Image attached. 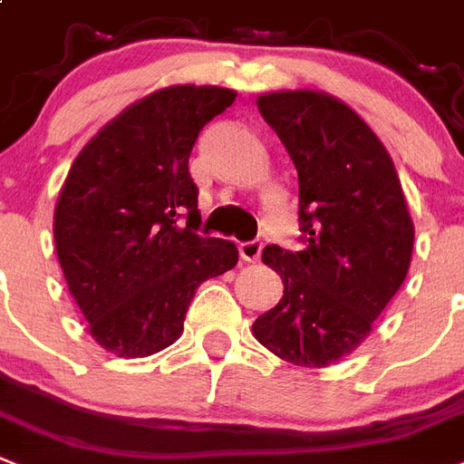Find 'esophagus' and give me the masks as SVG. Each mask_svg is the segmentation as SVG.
Wrapping results in <instances>:
<instances>
[{
	"instance_id": "34e87169",
	"label": "esophagus",
	"mask_w": 464,
	"mask_h": 464,
	"mask_svg": "<svg viewBox=\"0 0 464 464\" xmlns=\"http://www.w3.org/2000/svg\"><path fill=\"white\" fill-rule=\"evenodd\" d=\"M262 240H247V243H240L238 245V252H240V259L243 262H257L259 255H262Z\"/></svg>"
}]
</instances>
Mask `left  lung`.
<instances>
[{"label":"left lung","mask_w":464,"mask_h":464,"mask_svg":"<svg viewBox=\"0 0 464 464\" xmlns=\"http://www.w3.org/2000/svg\"><path fill=\"white\" fill-rule=\"evenodd\" d=\"M257 107L297 169L304 250L265 247L284 297L252 331L285 362L329 367L369 336L402 285L415 226L391 154L348 104L284 90Z\"/></svg>","instance_id":"left-lung-1"}]
</instances>
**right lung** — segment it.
Segmentation results:
<instances>
[{
    "instance_id": "obj_1",
    "label": "right lung",
    "mask_w": 464,
    "mask_h": 464,
    "mask_svg": "<svg viewBox=\"0 0 464 464\" xmlns=\"http://www.w3.org/2000/svg\"><path fill=\"white\" fill-rule=\"evenodd\" d=\"M217 85L142 97L82 147L54 209L56 257L102 348L147 357L183 334L202 281L238 265V247L198 228L188 160L199 130L231 107Z\"/></svg>"
}]
</instances>
